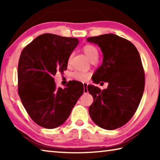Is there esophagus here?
<instances>
[{"mask_svg": "<svg viewBox=\"0 0 160 160\" xmlns=\"http://www.w3.org/2000/svg\"><path fill=\"white\" fill-rule=\"evenodd\" d=\"M88 82H83V87H84V93H87L88 92Z\"/></svg>", "mask_w": 160, "mask_h": 160, "instance_id": "34e87169", "label": "esophagus"}]
</instances>
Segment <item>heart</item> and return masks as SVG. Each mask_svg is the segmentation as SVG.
<instances>
[{
    "instance_id": "b5f03b06",
    "label": "heart",
    "mask_w": 160,
    "mask_h": 160,
    "mask_svg": "<svg viewBox=\"0 0 160 160\" xmlns=\"http://www.w3.org/2000/svg\"><path fill=\"white\" fill-rule=\"evenodd\" d=\"M83 52L85 53V55L88 56V58L90 59V61L94 60V59L98 58L99 56V51L98 49L94 47V46L92 44H86L82 47ZM72 56H70L68 60V63H70L71 61ZM73 77L75 80L78 81H81V82H85V81L88 80L90 75L87 72H75L73 74Z\"/></svg>"
}]
</instances>
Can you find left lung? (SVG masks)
<instances>
[{"instance_id": "obj_1", "label": "left lung", "mask_w": 160, "mask_h": 160, "mask_svg": "<svg viewBox=\"0 0 160 160\" xmlns=\"http://www.w3.org/2000/svg\"><path fill=\"white\" fill-rule=\"evenodd\" d=\"M88 41L98 44L104 56L92 80L109 83L102 90L88 86L94 99L89 113L101 128H118L133 116L144 92L145 71L139 52L131 42L113 34L89 37Z\"/></svg>"}]
</instances>
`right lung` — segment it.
<instances>
[{
    "label": "right lung",
    "instance_id": "obj_1",
    "mask_svg": "<svg viewBox=\"0 0 160 160\" xmlns=\"http://www.w3.org/2000/svg\"><path fill=\"white\" fill-rule=\"evenodd\" d=\"M77 38L53 34L39 35L22 51L18 68V94L32 120L45 128L63 124L84 92L78 81L64 89L54 81L57 72L67 70L68 60L77 47Z\"/></svg>",
    "mask_w": 160,
    "mask_h": 160
}]
</instances>
